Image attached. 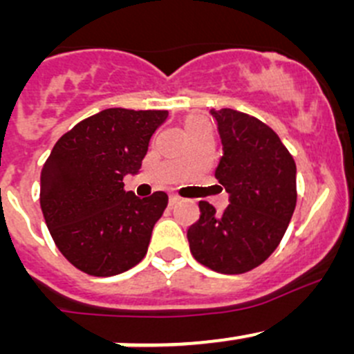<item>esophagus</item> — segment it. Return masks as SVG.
Instances as JSON below:
<instances>
[{
	"mask_svg": "<svg viewBox=\"0 0 354 354\" xmlns=\"http://www.w3.org/2000/svg\"><path fill=\"white\" fill-rule=\"evenodd\" d=\"M178 202H180V197H178V195H171V197H169V205L171 207L176 205Z\"/></svg>",
	"mask_w": 354,
	"mask_h": 354,
	"instance_id": "34e87169",
	"label": "esophagus"
}]
</instances>
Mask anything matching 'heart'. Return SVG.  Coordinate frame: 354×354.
Returning a JSON list of instances; mask_svg holds the SVG:
<instances>
[{"instance_id": "heart-1", "label": "heart", "mask_w": 354, "mask_h": 354, "mask_svg": "<svg viewBox=\"0 0 354 354\" xmlns=\"http://www.w3.org/2000/svg\"><path fill=\"white\" fill-rule=\"evenodd\" d=\"M202 127H207L203 118H190V120L187 121V130H194V128H202Z\"/></svg>"}]
</instances>
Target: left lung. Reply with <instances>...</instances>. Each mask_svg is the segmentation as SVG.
Instances as JSON below:
<instances>
[{"label":"left lung","instance_id":"obj_1","mask_svg":"<svg viewBox=\"0 0 354 354\" xmlns=\"http://www.w3.org/2000/svg\"><path fill=\"white\" fill-rule=\"evenodd\" d=\"M224 156L216 178L230 205L217 214L202 200L188 227L197 262L221 274L255 269L277 248L296 207V164L274 130L234 109H210Z\"/></svg>","mask_w":354,"mask_h":354}]
</instances>
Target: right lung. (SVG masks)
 Segmentation results:
<instances>
[{"label": "right lung", "instance_id": "1", "mask_svg": "<svg viewBox=\"0 0 354 354\" xmlns=\"http://www.w3.org/2000/svg\"><path fill=\"white\" fill-rule=\"evenodd\" d=\"M167 111L109 108L75 124L41 171V209L59 252L82 272L108 277L137 266L167 205L124 192Z\"/></svg>", "mask_w": 354, "mask_h": 354}]
</instances>
